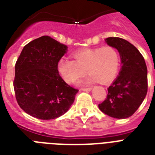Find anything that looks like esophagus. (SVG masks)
<instances>
[{"label": "esophagus", "instance_id": "obj_1", "mask_svg": "<svg viewBox=\"0 0 155 155\" xmlns=\"http://www.w3.org/2000/svg\"><path fill=\"white\" fill-rule=\"evenodd\" d=\"M82 91H86V92H89V91H91L92 90V87H83Z\"/></svg>", "mask_w": 155, "mask_h": 155}]
</instances>
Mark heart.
I'll return each mask as SVG.
<instances>
[{"label": "heart", "instance_id": "heart-1", "mask_svg": "<svg viewBox=\"0 0 155 155\" xmlns=\"http://www.w3.org/2000/svg\"><path fill=\"white\" fill-rule=\"evenodd\" d=\"M71 55L74 60L61 58L57 65L58 71L68 84L75 83L86 70L90 75L84 82L106 84L115 79L120 70V53L109 45L76 51Z\"/></svg>", "mask_w": 155, "mask_h": 155}]
</instances>
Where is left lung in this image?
I'll list each match as a JSON object with an SVG mask.
<instances>
[{
	"instance_id": "8db88e82",
	"label": "left lung",
	"mask_w": 155,
	"mask_h": 155,
	"mask_svg": "<svg viewBox=\"0 0 155 155\" xmlns=\"http://www.w3.org/2000/svg\"><path fill=\"white\" fill-rule=\"evenodd\" d=\"M107 44L120 53L122 67L115 81L108 87V95L99 108L111 117H130L139 108L147 93V68L139 51L126 40L107 38Z\"/></svg>"
}]
</instances>
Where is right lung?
I'll return each mask as SVG.
<instances>
[{
	"mask_svg": "<svg viewBox=\"0 0 155 155\" xmlns=\"http://www.w3.org/2000/svg\"><path fill=\"white\" fill-rule=\"evenodd\" d=\"M67 48L50 36H42L21 52L13 88L18 105L29 115L51 120L64 114L74 102L79 90L68 85L57 68Z\"/></svg>",
	"mask_w": 155,
	"mask_h": 155,
	"instance_id": "obj_1",
	"label": "right lung"
}]
</instances>
